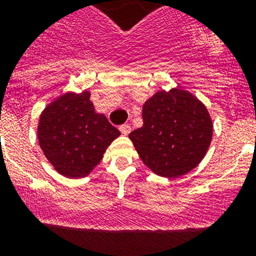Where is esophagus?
Returning a JSON list of instances; mask_svg holds the SVG:
<instances>
[{
    "label": "esophagus",
    "instance_id": "1",
    "mask_svg": "<svg viewBox=\"0 0 256 256\" xmlns=\"http://www.w3.org/2000/svg\"><path fill=\"white\" fill-rule=\"evenodd\" d=\"M120 131H121L122 134L124 135H128L130 134V131H131V126L128 125V124H124V125L120 126Z\"/></svg>",
    "mask_w": 256,
    "mask_h": 256
}]
</instances>
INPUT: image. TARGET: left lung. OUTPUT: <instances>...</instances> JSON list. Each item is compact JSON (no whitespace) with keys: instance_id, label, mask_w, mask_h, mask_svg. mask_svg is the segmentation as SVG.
<instances>
[{"instance_id":"1","label":"left lung","mask_w":256,"mask_h":256,"mask_svg":"<svg viewBox=\"0 0 256 256\" xmlns=\"http://www.w3.org/2000/svg\"><path fill=\"white\" fill-rule=\"evenodd\" d=\"M143 122L128 138L142 161L160 176L186 174L205 157L212 122L206 106L190 92H157L143 106Z\"/></svg>"}]
</instances>
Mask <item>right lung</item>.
<instances>
[{"mask_svg": "<svg viewBox=\"0 0 256 256\" xmlns=\"http://www.w3.org/2000/svg\"><path fill=\"white\" fill-rule=\"evenodd\" d=\"M118 135L106 116L95 113L88 91L63 95L40 117V146L55 170L68 178L86 176Z\"/></svg>", "mask_w": 256, "mask_h": 256, "instance_id": "add662e5", "label": "right lung"}]
</instances>
